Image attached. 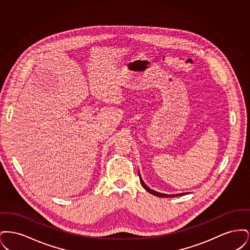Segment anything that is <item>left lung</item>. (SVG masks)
<instances>
[{
  "instance_id": "8db88e82",
  "label": "left lung",
  "mask_w": 250,
  "mask_h": 250,
  "mask_svg": "<svg viewBox=\"0 0 250 250\" xmlns=\"http://www.w3.org/2000/svg\"><path fill=\"white\" fill-rule=\"evenodd\" d=\"M138 172H139V176H140V182L142 184V186L143 187V188L147 192H149L150 194L152 195H155L156 197H159V198H169V197H178V196H182V195H186L188 194L187 193H179V194H165V193H160V192H157V191L154 190V189H151L147 185H145V183L143 182V178H142V175L140 173V170L138 169Z\"/></svg>"
}]
</instances>
